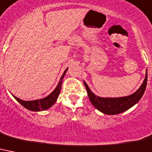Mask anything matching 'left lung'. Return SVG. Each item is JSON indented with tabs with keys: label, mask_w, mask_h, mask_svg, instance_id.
Masks as SVG:
<instances>
[{
	"label": "left lung",
	"mask_w": 152,
	"mask_h": 152,
	"mask_svg": "<svg viewBox=\"0 0 152 152\" xmlns=\"http://www.w3.org/2000/svg\"><path fill=\"white\" fill-rule=\"evenodd\" d=\"M147 81H148V72L146 71V76L140 88L130 95L121 97H98L90 90L87 83L83 81V83L87 89L89 99L91 101V104L97 110L106 115H117L128 110L140 101L146 89Z\"/></svg>",
	"instance_id": "1"
}]
</instances>
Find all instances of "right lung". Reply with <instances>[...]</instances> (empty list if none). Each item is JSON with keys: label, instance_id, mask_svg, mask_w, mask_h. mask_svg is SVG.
<instances>
[{"label": "right lung", "instance_id": "obj_1", "mask_svg": "<svg viewBox=\"0 0 152 152\" xmlns=\"http://www.w3.org/2000/svg\"><path fill=\"white\" fill-rule=\"evenodd\" d=\"M67 70L68 68L65 70V72H63L62 76H61V79L59 80L56 88L49 95L44 97V98L38 100H33V101H23V100L19 99V98H18V97L14 95H13V97L15 98L17 102H19L23 107L27 108L28 110L33 111V112H40V111L47 110V109L50 108L56 102L57 99H58V97L59 96V94H60V91H61L62 80H63L64 76H65V73L67 72Z\"/></svg>", "mask_w": 152, "mask_h": 152}]
</instances>
